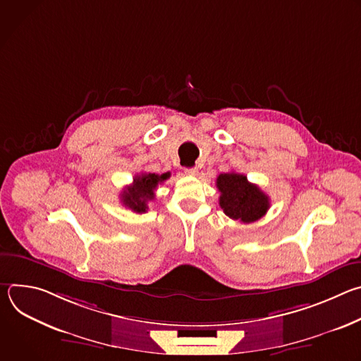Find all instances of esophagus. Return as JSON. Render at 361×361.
I'll list each match as a JSON object with an SVG mask.
<instances>
[{
    "mask_svg": "<svg viewBox=\"0 0 361 361\" xmlns=\"http://www.w3.org/2000/svg\"><path fill=\"white\" fill-rule=\"evenodd\" d=\"M184 171H185V174H187V176H195V174H197V169H195V167H191V169H185Z\"/></svg>",
    "mask_w": 361,
    "mask_h": 361,
    "instance_id": "esophagus-1",
    "label": "esophagus"
}]
</instances>
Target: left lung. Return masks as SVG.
Returning <instances> with one entry per match:
<instances>
[{"mask_svg": "<svg viewBox=\"0 0 361 361\" xmlns=\"http://www.w3.org/2000/svg\"><path fill=\"white\" fill-rule=\"evenodd\" d=\"M220 207L224 214L241 223L260 220L270 209L269 195L240 173H223L217 177Z\"/></svg>", "mask_w": 361, "mask_h": 361, "instance_id": "left-lung-1", "label": "left lung"}]
</instances>
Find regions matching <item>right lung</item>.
Masks as SVG:
<instances>
[{"mask_svg":"<svg viewBox=\"0 0 361 361\" xmlns=\"http://www.w3.org/2000/svg\"><path fill=\"white\" fill-rule=\"evenodd\" d=\"M170 173H142L140 176L137 174L133 178V183L127 185L121 192V202L134 213H145L148 210L147 202L156 198V190L159 184L170 178Z\"/></svg>","mask_w":361,"mask_h":361,"instance_id":"1","label":"right lung"}]
</instances>
